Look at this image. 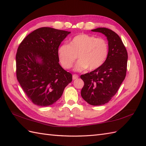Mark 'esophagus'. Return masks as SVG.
Listing matches in <instances>:
<instances>
[{"label":"esophagus","mask_w":146,"mask_h":146,"mask_svg":"<svg viewBox=\"0 0 146 146\" xmlns=\"http://www.w3.org/2000/svg\"><path fill=\"white\" fill-rule=\"evenodd\" d=\"M72 78H73V80H76V79H77V78H78V76L77 75H76V74H73Z\"/></svg>","instance_id":"obj_1"}]
</instances>
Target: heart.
Instances as JSON below:
<instances>
[{"label": "heart", "instance_id": "heart-1", "mask_svg": "<svg viewBox=\"0 0 146 146\" xmlns=\"http://www.w3.org/2000/svg\"><path fill=\"white\" fill-rule=\"evenodd\" d=\"M108 44L104 38L86 34H80L70 40L69 44H62L58 48L60 63L65 69L73 66L78 55L79 61L75 70H94L106 61L108 54Z\"/></svg>", "mask_w": 146, "mask_h": 146}]
</instances>
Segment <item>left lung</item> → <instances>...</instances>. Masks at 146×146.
I'll return each mask as SVG.
<instances>
[{"instance_id": "left-lung-1", "label": "left lung", "mask_w": 146, "mask_h": 146, "mask_svg": "<svg viewBox=\"0 0 146 146\" xmlns=\"http://www.w3.org/2000/svg\"><path fill=\"white\" fill-rule=\"evenodd\" d=\"M92 31L107 37L109 49L106 61L100 68L80 76L84 82L81 95L88 104L101 105L111 100L124 80L128 55L122 40L113 31L99 27Z\"/></svg>"}]
</instances>
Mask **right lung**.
<instances>
[{"instance_id": "1", "label": "right lung", "mask_w": 146, "mask_h": 146, "mask_svg": "<svg viewBox=\"0 0 146 146\" xmlns=\"http://www.w3.org/2000/svg\"><path fill=\"white\" fill-rule=\"evenodd\" d=\"M44 27L27 35L19 46L16 75L22 88L34 104L47 107L54 104L72 75L59 63L58 48L70 34Z\"/></svg>"}]
</instances>
